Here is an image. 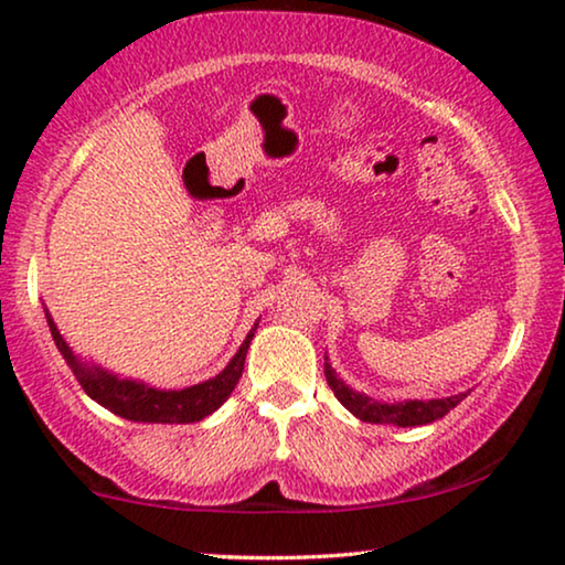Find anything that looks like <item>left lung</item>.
<instances>
[{
    "instance_id": "8db88e82",
    "label": "left lung",
    "mask_w": 565,
    "mask_h": 565,
    "mask_svg": "<svg viewBox=\"0 0 565 565\" xmlns=\"http://www.w3.org/2000/svg\"><path fill=\"white\" fill-rule=\"evenodd\" d=\"M323 373H327V381L334 391V396L339 398L347 412H352L360 422L367 424H393V427H422V424H431L437 419H443L447 412H452L455 406L460 404L462 398L468 396L470 391L458 393V396H447V398H429V401H419V398H408V401H393V404H383V401H375L365 396V393L354 391L347 385L342 377L337 375V370L331 367V362L327 354H323Z\"/></svg>"
}]
</instances>
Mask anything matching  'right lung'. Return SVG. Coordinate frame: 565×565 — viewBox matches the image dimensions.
Instances as JSON below:
<instances>
[{"label": "right lung", "instance_id": "obj_1", "mask_svg": "<svg viewBox=\"0 0 565 565\" xmlns=\"http://www.w3.org/2000/svg\"><path fill=\"white\" fill-rule=\"evenodd\" d=\"M43 311L45 321H49L53 342H56L58 352L64 354L68 367L74 370L76 381H79L84 393H87L92 401H97L99 406H105L107 412L118 414L122 419L143 424H192L211 416L215 408L234 393L238 377L244 373L246 350H249L254 331L259 327V323H254L252 331L244 339V344L238 347V352L231 358L228 365L223 367L218 375L211 377V381L190 385V388L182 391H161L151 388L149 383L134 381V377L115 375L110 370L99 365H89L87 360L74 354L72 347L66 344V339L61 337L58 327L51 319L49 308H43Z\"/></svg>", "mask_w": 565, "mask_h": 565}]
</instances>
